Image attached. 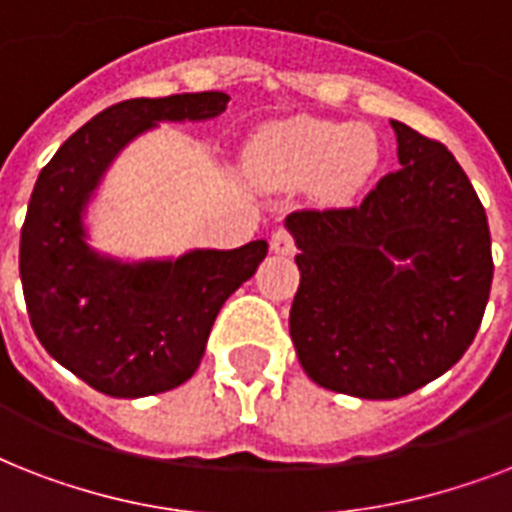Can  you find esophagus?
Segmentation results:
<instances>
[{
    "label": "esophagus",
    "mask_w": 512,
    "mask_h": 512,
    "mask_svg": "<svg viewBox=\"0 0 512 512\" xmlns=\"http://www.w3.org/2000/svg\"><path fill=\"white\" fill-rule=\"evenodd\" d=\"M271 249L276 255H295V239L287 231H276L271 236Z\"/></svg>",
    "instance_id": "esophagus-1"
}]
</instances>
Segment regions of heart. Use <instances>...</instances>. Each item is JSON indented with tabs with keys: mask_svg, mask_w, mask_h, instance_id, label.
Segmentation results:
<instances>
[{
	"mask_svg": "<svg viewBox=\"0 0 512 512\" xmlns=\"http://www.w3.org/2000/svg\"><path fill=\"white\" fill-rule=\"evenodd\" d=\"M377 140L364 127L297 116L265 127L247 148L257 180L300 188L316 180L321 196L350 199L377 167Z\"/></svg>",
	"mask_w": 512,
	"mask_h": 512,
	"instance_id": "1",
	"label": "heart"
}]
</instances>
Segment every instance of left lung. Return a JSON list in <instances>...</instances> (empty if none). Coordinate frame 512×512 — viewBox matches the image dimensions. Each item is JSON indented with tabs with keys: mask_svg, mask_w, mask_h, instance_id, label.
<instances>
[{
	"mask_svg": "<svg viewBox=\"0 0 512 512\" xmlns=\"http://www.w3.org/2000/svg\"><path fill=\"white\" fill-rule=\"evenodd\" d=\"M398 167L358 207L287 217L300 255L289 335L316 385L414 393L470 348L492 289L484 204L444 143L390 122Z\"/></svg>",
	"mask_w": 512,
	"mask_h": 512,
	"instance_id": "obj_1",
	"label": "left lung"
}]
</instances>
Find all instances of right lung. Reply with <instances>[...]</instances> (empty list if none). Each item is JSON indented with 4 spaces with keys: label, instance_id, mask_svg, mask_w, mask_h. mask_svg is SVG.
<instances>
[{
    "label": "right lung",
    "instance_id": "add662e5",
    "mask_svg": "<svg viewBox=\"0 0 512 512\" xmlns=\"http://www.w3.org/2000/svg\"><path fill=\"white\" fill-rule=\"evenodd\" d=\"M228 100L225 92L122 100L76 130L39 172L20 228L28 319L58 364L106 396H154L191 380L223 303L268 255L265 241H249L122 263L84 241V207L132 138L156 122L212 119Z\"/></svg>",
    "mask_w": 512,
    "mask_h": 512
}]
</instances>
